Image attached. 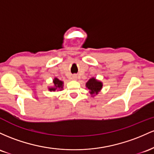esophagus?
I'll return each instance as SVG.
<instances>
[{
  "instance_id": "esophagus-1",
  "label": "esophagus",
  "mask_w": 154,
  "mask_h": 154,
  "mask_svg": "<svg viewBox=\"0 0 154 154\" xmlns=\"http://www.w3.org/2000/svg\"><path fill=\"white\" fill-rule=\"evenodd\" d=\"M72 78H73V79H77V76H75H75L72 77Z\"/></svg>"
}]
</instances>
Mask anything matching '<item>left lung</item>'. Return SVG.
<instances>
[{
	"label": "left lung",
	"instance_id": "left-lung-1",
	"mask_svg": "<svg viewBox=\"0 0 154 154\" xmlns=\"http://www.w3.org/2000/svg\"><path fill=\"white\" fill-rule=\"evenodd\" d=\"M103 86V84L100 82L97 81L94 78H91L86 83V87L90 90V93L91 94H97L98 91H100Z\"/></svg>",
	"mask_w": 154,
	"mask_h": 154
}]
</instances>
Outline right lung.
Instances as JSON below:
<instances>
[{
	"mask_svg": "<svg viewBox=\"0 0 154 154\" xmlns=\"http://www.w3.org/2000/svg\"><path fill=\"white\" fill-rule=\"evenodd\" d=\"M63 82H61V81L59 80L58 79L55 78V79H54V87L49 88V90L50 91H55L57 89H63Z\"/></svg>",
	"mask_w": 154,
	"mask_h": 154,
	"instance_id": "right-lung-1",
	"label": "right lung"
}]
</instances>
